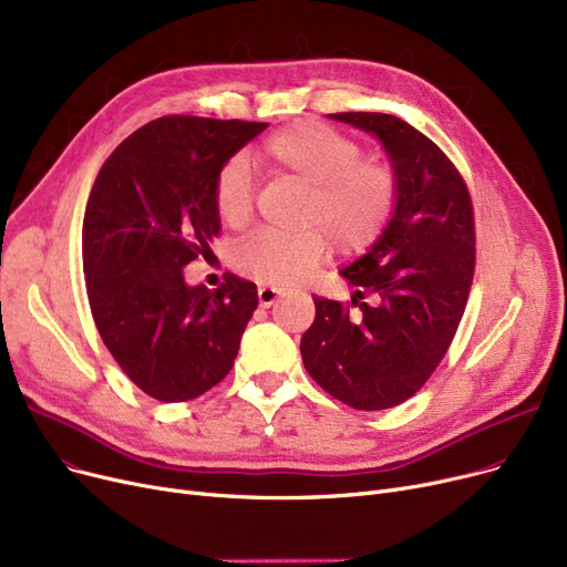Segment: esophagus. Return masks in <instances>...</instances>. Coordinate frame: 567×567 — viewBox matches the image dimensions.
Returning a JSON list of instances; mask_svg holds the SVG:
<instances>
[{
  "mask_svg": "<svg viewBox=\"0 0 567 567\" xmlns=\"http://www.w3.org/2000/svg\"><path fill=\"white\" fill-rule=\"evenodd\" d=\"M259 303L264 306V308H270V306H274V303H278L282 297H285V293L280 291V289H276V287H270V285H261L259 287Z\"/></svg>",
  "mask_w": 567,
  "mask_h": 567,
  "instance_id": "34e87169",
  "label": "esophagus"
}]
</instances>
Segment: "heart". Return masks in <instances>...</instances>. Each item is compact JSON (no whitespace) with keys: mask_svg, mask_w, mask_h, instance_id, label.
<instances>
[{"mask_svg":"<svg viewBox=\"0 0 567 567\" xmlns=\"http://www.w3.org/2000/svg\"><path fill=\"white\" fill-rule=\"evenodd\" d=\"M359 145L317 122H297L270 136L259 159L278 176L308 187L301 234L259 231L234 250L240 274L289 287L308 278L327 259L329 243L342 255L371 245L396 202V176L375 159H359ZM215 210L227 227H243L252 215L250 168L243 157L229 159L215 178Z\"/></svg>","mask_w":567,"mask_h":567,"instance_id":"heart-1","label":"heart"}]
</instances>
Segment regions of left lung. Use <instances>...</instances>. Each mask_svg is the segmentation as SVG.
Returning a JSON list of instances; mask_svg holds the SVG:
<instances>
[{"instance_id":"left-lung-1","label":"left lung","mask_w":567,"mask_h":567,"mask_svg":"<svg viewBox=\"0 0 567 567\" xmlns=\"http://www.w3.org/2000/svg\"><path fill=\"white\" fill-rule=\"evenodd\" d=\"M329 117L380 141L396 202L380 236L340 270L352 306L312 299L301 357L333 399L386 410L424 386L456 333L475 270L473 204L447 155L401 117Z\"/></svg>"}]
</instances>
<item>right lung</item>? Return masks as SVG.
I'll list each match as a JSON object with an SVG mask.
<instances>
[{
	"mask_svg": "<svg viewBox=\"0 0 567 567\" xmlns=\"http://www.w3.org/2000/svg\"><path fill=\"white\" fill-rule=\"evenodd\" d=\"M268 122L168 115L122 141L83 219L94 324L127 378L164 403L202 396L234 365L257 285L227 274L217 291L185 282L213 255L215 178Z\"/></svg>",
	"mask_w": 567,
	"mask_h": 567,
	"instance_id": "add662e5",
	"label": "right lung"
}]
</instances>
